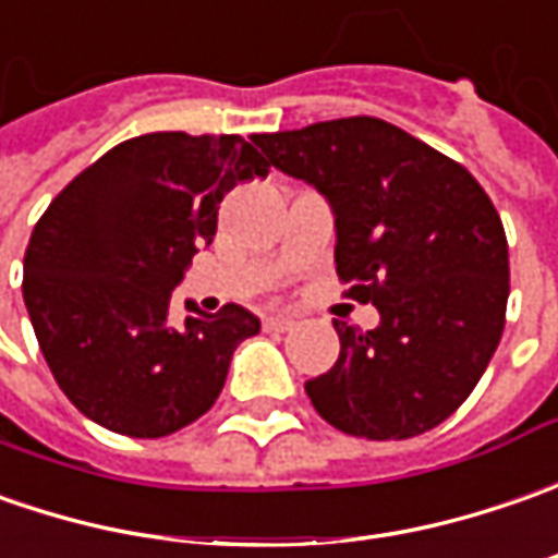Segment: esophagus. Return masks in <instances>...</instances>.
Instances as JSON below:
<instances>
[{
	"label": "esophagus",
	"instance_id": "34e87169",
	"mask_svg": "<svg viewBox=\"0 0 558 558\" xmlns=\"http://www.w3.org/2000/svg\"><path fill=\"white\" fill-rule=\"evenodd\" d=\"M296 320L293 317H287V315H271V317H265V330H278V333H283V330H290Z\"/></svg>",
	"mask_w": 558,
	"mask_h": 558
}]
</instances>
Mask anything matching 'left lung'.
<instances>
[{
    "instance_id": "obj_1",
    "label": "left lung",
    "mask_w": 558,
    "mask_h": 558,
    "mask_svg": "<svg viewBox=\"0 0 558 558\" xmlns=\"http://www.w3.org/2000/svg\"><path fill=\"white\" fill-rule=\"evenodd\" d=\"M265 160L312 184L333 213L337 275L379 324L333 320L339 357L305 383L342 433L413 438L475 389L504 333L509 250L482 184L404 129L349 117L256 135Z\"/></svg>"
}]
</instances>
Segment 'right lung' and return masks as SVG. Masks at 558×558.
I'll use <instances>...</instances> for the list:
<instances>
[{
    "mask_svg": "<svg viewBox=\"0 0 558 558\" xmlns=\"http://www.w3.org/2000/svg\"><path fill=\"white\" fill-rule=\"evenodd\" d=\"M268 166L241 135L147 132L80 172L36 221L24 256L29 324L92 423L163 438L216 404L259 317L234 302L206 315L187 299L172 324L169 302L216 238L221 197Z\"/></svg>",
    "mask_w": 558,
    "mask_h": 558,
    "instance_id": "1",
    "label": "right lung"
}]
</instances>
